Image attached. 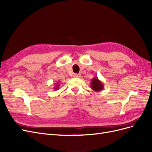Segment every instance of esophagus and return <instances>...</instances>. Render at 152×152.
I'll return each instance as SVG.
<instances>
[{"label": "esophagus", "instance_id": "esophagus-1", "mask_svg": "<svg viewBox=\"0 0 152 152\" xmlns=\"http://www.w3.org/2000/svg\"><path fill=\"white\" fill-rule=\"evenodd\" d=\"M73 77H76V78H80L81 77V75L78 74V73H75V74H74V75H73Z\"/></svg>", "mask_w": 152, "mask_h": 152}]
</instances>
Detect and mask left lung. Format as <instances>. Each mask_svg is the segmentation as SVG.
I'll use <instances>...</instances> for the list:
<instances>
[{
    "mask_svg": "<svg viewBox=\"0 0 152 152\" xmlns=\"http://www.w3.org/2000/svg\"><path fill=\"white\" fill-rule=\"evenodd\" d=\"M91 89L96 92H99L104 89V85L103 82L99 80L98 77H94L91 82Z\"/></svg>",
    "mask_w": 152,
    "mask_h": 152,
    "instance_id": "8db88e82",
    "label": "left lung"
}]
</instances>
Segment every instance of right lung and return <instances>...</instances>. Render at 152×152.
I'll list each match as a JSON object with an SVG mask.
<instances>
[{
    "mask_svg": "<svg viewBox=\"0 0 152 152\" xmlns=\"http://www.w3.org/2000/svg\"><path fill=\"white\" fill-rule=\"evenodd\" d=\"M59 84L58 83H56V85H55V86L54 87V90H58L59 89Z\"/></svg>",
    "mask_w": 152,
    "mask_h": 152,
    "instance_id": "obj_1",
    "label": "right lung"
}]
</instances>
